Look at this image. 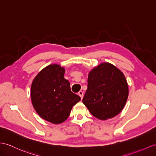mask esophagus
Segmentation results:
<instances>
[{
  "mask_svg": "<svg viewBox=\"0 0 156 156\" xmlns=\"http://www.w3.org/2000/svg\"><path fill=\"white\" fill-rule=\"evenodd\" d=\"M78 94L79 96H80V97L81 98V99H82L83 97V91H79V92L78 93Z\"/></svg>",
  "mask_w": 156,
  "mask_h": 156,
  "instance_id": "1",
  "label": "esophagus"
}]
</instances>
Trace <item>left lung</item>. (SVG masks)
I'll list each match as a JSON object with an SVG mask.
<instances>
[{"label":"left lung","instance_id":"1","mask_svg":"<svg viewBox=\"0 0 156 156\" xmlns=\"http://www.w3.org/2000/svg\"><path fill=\"white\" fill-rule=\"evenodd\" d=\"M83 102L91 115L107 120L119 114L126 104L128 87L124 74L108 63H101L91 71Z\"/></svg>","mask_w":156,"mask_h":156}]
</instances>
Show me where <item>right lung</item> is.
<instances>
[{
    "label": "right lung",
    "mask_w": 156,
    "mask_h": 156,
    "mask_svg": "<svg viewBox=\"0 0 156 156\" xmlns=\"http://www.w3.org/2000/svg\"><path fill=\"white\" fill-rule=\"evenodd\" d=\"M65 69L57 64L44 68L34 79L31 98L34 109L44 120L54 124L64 122L81 97L71 92L64 78Z\"/></svg>",
    "instance_id": "1"
}]
</instances>
